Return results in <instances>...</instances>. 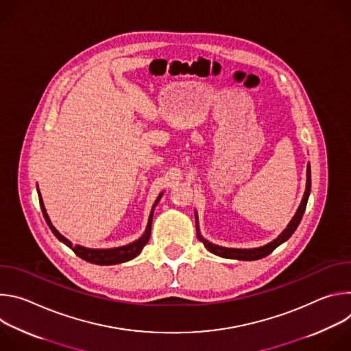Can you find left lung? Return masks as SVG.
<instances>
[{
	"mask_svg": "<svg viewBox=\"0 0 351 351\" xmlns=\"http://www.w3.org/2000/svg\"><path fill=\"white\" fill-rule=\"evenodd\" d=\"M310 191H311V167L308 164L307 167V187H306V193H304V197L302 199V204H300L295 215L293 217V219L290 221V223L287 225V228L271 243L263 245V247H258V248H228V247H221V245H215L210 241H207L206 239L202 237V234L198 233V239L202 240L204 243V245L207 247L208 252H211L215 256H219V257H223V258H232V260H241V261H254V260H260V258H264L267 257L268 254H271L274 250L280 245L282 243H285L293 233L294 230L297 229L300 221H302L303 215H304V211H306V207H307V202H308V195H310Z\"/></svg>",
	"mask_w": 351,
	"mask_h": 351,
	"instance_id": "1",
	"label": "left lung"
}]
</instances>
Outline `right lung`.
<instances>
[{
	"mask_svg": "<svg viewBox=\"0 0 351 351\" xmlns=\"http://www.w3.org/2000/svg\"><path fill=\"white\" fill-rule=\"evenodd\" d=\"M38 199H40V207H41V211H43V215L45 218V222L48 223L49 229L53 230V233L57 236L58 240H61L62 243H65L69 248L73 250V253L80 257L82 260L87 261V263H91V264H95V265H115V264H121V263H126L129 260H133L134 257H137L140 254V252L143 250V247L147 244L148 239H149V234H152V222H153V211L152 214H149V219H148V223H147V229L144 232V234L128 244V245H122V247H117V248H108V250H91V248H86V247H82V245H72V243L65 239L53 225H51V221H49L47 213H45V208H44V204H43V199L40 197V193H38ZM160 202V197L156 202V204Z\"/></svg>",
	"mask_w": 351,
	"mask_h": 351,
	"instance_id": "right-lung-1",
	"label": "right lung"
}]
</instances>
